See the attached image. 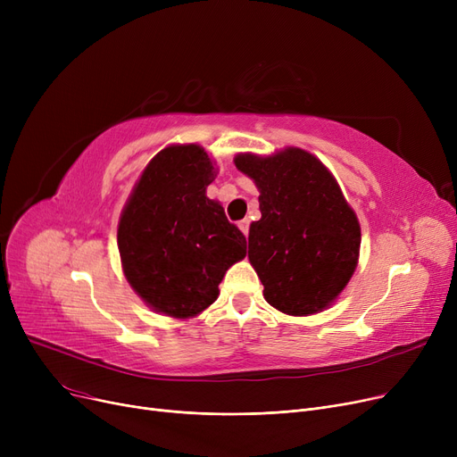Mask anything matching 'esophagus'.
Listing matches in <instances>:
<instances>
[{"mask_svg":"<svg viewBox=\"0 0 457 457\" xmlns=\"http://www.w3.org/2000/svg\"><path fill=\"white\" fill-rule=\"evenodd\" d=\"M238 229H241V231L248 237V231H250V220H241V222H238Z\"/></svg>","mask_w":457,"mask_h":457,"instance_id":"esophagus-1","label":"esophagus"}]
</instances>
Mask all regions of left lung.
I'll use <instances>...</instances> for the list:
<instances>
[{
    "instance_id": "obj_1",
    "label": "left lung",
    "mask_w": 457,
    "mask_h": 457,
    "mask_svg": "<svg viewBox=\"0 0 457 457\" xmlns=\"http://www.w3.org/2000/svg\"><path fill=\"white\" fill-rule=\"evenodd\" d=\"M235 166L259 190L261 219L250 224L248 259L262 296L291 317L328 309L352 279L361 226L328 166L302 148L237 154Z\"/></svg>"
}]
</instances>
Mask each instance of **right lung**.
<instances>
[{
  "label": "right lung",
  "mask_w": 457,
  "mask_h": 457,
  "mask_svg": "<svg viewBox=\"0 0 457 457\" xmlns=\"http://www.w3.org/2000/svg\"><path fill=\"white\" fill-rule=\"evenodd\" d=\"M219 168L198 144H170L144 168L120 214L118 252L131 289L155 313L192 319L220 291L246 238L205 190Z\"/></svg>",
  "instance_id": "add662e5"
}]
</instances>
